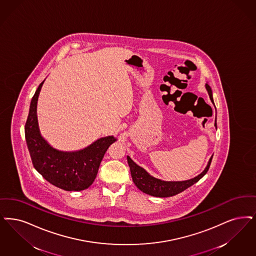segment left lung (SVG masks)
Instances as JSON below:
<instances>
[{"mask_svg":"<svg viewBox=\"0 0 256 256\" xmlns=\"http://www.w3.org/2000/svg\"><path fill=\"white\" fill-rule=\"evenodd\" d=\"M206 88L208 92L212 102H214L212 88L208 84H206ZM214 126L215 128H217L216 118H215ZM212 156L210 157L208 166H206V168L202 174H199L198 176H196L192 179L186 180V181L170 182V181H162L160 179H157L154 176H152L150 174H148L143 168H141L140 166L134 163L130 156H128V163L130 168L133 182L141 192H143L146 194L155 196V197H170V196H174V195L178 194L184 192V190H186L190 186L198 182L204 174L208 172L210 163H212Z\"/></svg>","mask_w":256,"mask_h":256,"instance_id":"1","label":"left lung"}]
</instances>
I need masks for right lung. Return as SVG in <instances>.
Listing matches in <instances>:
<instances>
[{
  "mask_svg": "<svg viewBox=\"0 0 256 256\" xmlns=\"http://www.w3.org/2000/svg\"><path fill=\"white\" fill-rule=\"evenodd\" d=\"M44 82L32 97L24 126L32 164L53 186L68 192L84 190L94 182L104 155L116 139L113 136L100 138L86 148L72 152L53 148L42 137L37 120V101Z\"/></svg>",
  "mask_w": 256,
  "mask_h": 256,
  "instance_id": "add662e5",
  "label": "right lung"
}]
</instances>
